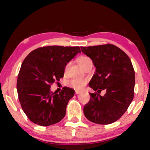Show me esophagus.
<instances>
[{"label":"esophagus","instance_id":"1","mask_svg":"<svg viewBox=\"0 0 150 150\" xmlns=\"http://www.w3.org/2000/svg\"><path fill=\"white\" fill-rule=\"evenodd\" d=\"M81 93V91H78V90H76V91H75V93L76 94V95H78V94H79V93Z\"/></svg>","mask_w":150,"mask_h":150}]
</instances>
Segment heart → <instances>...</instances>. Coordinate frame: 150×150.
<instances>
[{"label":"heart","instance_id":"obj_1","mask_svg":"<svg viewBox=\"0 0 150 150\" xmlns=\"http://www.w3.org/2000/svg\"><path fill=\"white\" fill-rule=\"evenodd\" d=\"M90 61H91V59H90L89 57L85 56H81L78 59V63H79V65L82 67V68H84L85 65H87L88 63L90 62ZM69 65V63H67L66 67H65V69L68 68ZM86 83H87V81L84 79H72L69 82L68 84L71 87L74 88V89L81 90L85 87Z\"/></svg>","mask_w":150,"mask_h":150}]
</instances>
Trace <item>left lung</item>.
Segmentation results:
<instances>
[{
  "label": "left lung",
  "mask_w": 150,
  "mask_h": 150,
  "mask_svg": "<svg viewBox=\"0 0 150 150\" xmlns=\"http://www.w3.org/2000/svg\"><path fill=\"white\" fill-rule=\"evenodd\" d=\"M96 67L89 83L94 91L84 106L85 116L90 122L106 125L118 120L128 109L134 98L135 74L128 55L112 44L81 47ZM102 90L104 96L99 93Z\"/></svg>",
  "instance_id": "1"
}]
</instances>
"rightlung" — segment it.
I'll use <instances>...</instances> for the list:
<instances>
[{"label":"right lung","mask_w":150,"mask_h":150,"mask_svg":"<svg viewBox=\"0 0 150 150\" xmlns=\"http://www.w3.org/2000/svg\"><path fill=\"white\" fill-rule=\"evenodd\" d=\"M79 52V46H49L30 52L18 74L17 91L22 108L34 124L48 126L64 117L74 90L65 87L59 93L50 86L63 77L65 67Z\"/></svg>","instance_id":"add662e5"}]
</instances>
